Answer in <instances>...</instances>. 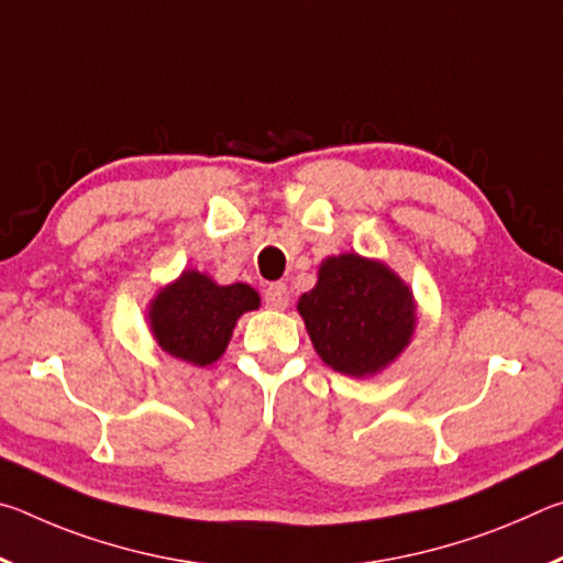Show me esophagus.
Returning a JSON list of instances; mask_svg holds the SVG:
<instances>
[{"label":"esophagus","mask_w":563,"mask_h":563,"mask_svg":"<svg viewBox=\"0 0 563 563\" xmlns=\"http://www.w3.org/2000/svg\"><path fill=\"white\" fill-rule=\"evenodd\" d=\"M288 302H290V292L283 283H273L265 288V305H268V308L285 310L288 308Z\"/></svg>","instance_id":"obj_1"}]
</instances>
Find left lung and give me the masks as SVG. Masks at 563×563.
I'll use <instances>...</instances> for the list:
<instances>
[{"instance_id":"1","label":"left lung","mask_w":563,"mask_h":563,"mask_svg":"<svg viewBox=\"0 0 563 563\" xmlns=\"http://www.w3.org/2000/svg\"><path fill=\"white\" fill-rule=\"evenodd\" d=\"M298 312L320 360L350 377L383 373L402 355L417 325L409 285L385 263L357 253L322 261L316 288L300 295Z\"/></svg>"}]
</instances>
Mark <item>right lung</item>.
<instances>
[{"label": "right lung", "instance_id": "obj_1", "mask_svg": "<svg viewBox=\"0 0 563 563\" xmlns=\"http://www.w3.org/2000/svg\"><path fill=\"white\" fill-rule=\"evenodd\" d=\"M258 305L251 285H218L203 273L184 271L151 300L148 328L168 355L206 367L225 352L238 318Z\"/></svg>", "mask_w": 563, "mask_h": 563}]
</instances>
